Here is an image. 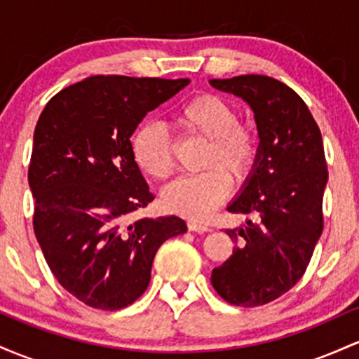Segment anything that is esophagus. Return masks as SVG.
I'll return each mask as SVG.
<instances>
[{
    "mask_svg": "<svg viewBox=\"0 0 359 359\" xmlns=\"http://www.w3.org/2000/svg\"><path fill=\"white\" fill-rule=\"evenodd\" d=\"M187 227H188V231L198 232V233H203V232H210V231H212V229L208 227V225L198 224V222H195V220H188V222H187Z\"/></svg>",
    "mask_w": 359,
    "mask_h": 359,
    "instance_id": "1",
    "label": "esophagus"
}]
</instances>
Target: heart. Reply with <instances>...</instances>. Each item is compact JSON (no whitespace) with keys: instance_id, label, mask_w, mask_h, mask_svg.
<instances>
[{"instance_id":"heart-1","label":"heart","mask_w":359,"mask_h":359,"mask_svg":"<svg viewBox=\"0 0 359 359\" xmlns=\"http://www.w3.org/2000/svg\"><path fill=\"white\" fill-rule=\"evenodd\" d=\"M176 127L190 139L207 142L200 175L184 176L163 191L169 212L195 220L210 217L231 193L232 181L244 183L259 158V135L251 126L239 123V111L213 93H201L184 103L175 115ZM137 166L154 180H166L176 169V151L166 132L144 126L132 139Z\"/></svg>"}]
</instances>
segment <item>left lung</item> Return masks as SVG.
<instances>
[{
    "label": "left lung",
    "instance_id": "1",
    "mask_svg": "<svg viewBox=\"0 0 359 359\" xmlns=\"http://www.w3.org/2000/svg\"><path fill=\"white\" fill-rule=\"evenodd\" d=\"M210 84L248 102L259 132L255 171L227 207L248 220L225 229L236 245L222 266L213 268L212 285L229 304L259 307L295 287L324 229V144L309 107L285 83L244 74Z\"/></svg>",
    "mask_w": 359,
    "mask_h": 359
}]
</instances>
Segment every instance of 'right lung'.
Listing matches in <instances>:
<instances>
[{
    "instance_id": "1",
    "label": "right lung",
    "mask_w": 359,
    "mask_h": 359,
    "mask_svg": "<svg viewBox=\"0 0 359 359\" xmlns=\"http://www.w3.org/2000/svg\"><path fill=\"white\" fill-rule=\"evenodd\" d=\"M188 84L91 76L52 96L39 116L28 166L35 237L59 283L93 309L134 304L149 287L159 245L187 232L175 215L130 222L154 200L130 135Z\"/></svg>"
}]
</instances>
